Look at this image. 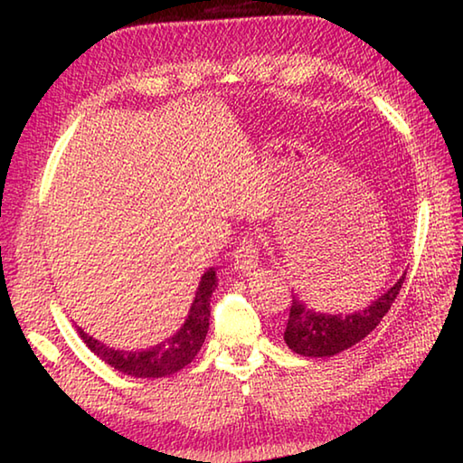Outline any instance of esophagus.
<instances>
[{
    "instance_id": "esophagus-1",
    "label": "esophagus",
    "mask_w": 463,
    "mask_h": 463,
    "mask_svg": "<svg viewBox=\"0 0 463 463\" xmlns=\"http://www.w3.org/2000/svg\"><path fill=\"white\" fill-rule=\"evenodd\" d=\"M234 260V269L237 271H250L257 268L260 263V245L253 239H245L237 247L232 255Z\"/></svg>"
}]
</instances>
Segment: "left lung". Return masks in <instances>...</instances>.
Instances as JSON below:
<instances>
[{
    "label": "left lung",
    "mask_w": 463,
    "mask_h": 463,
    "mask_svg": "<svg viewBox=\"0 0 463 463\" xmlns=\"http://www.w3.org/2000/svg\"><path fill=\"white\" fill-rule=\"evenodd\" d=\"M404 276L392 286L386 294L375 298L367 307L347 315H325L310 308L307 302L292 294V307L284 331V341L294 354L302 357H331L354 347L365 339L380 320L386 317L392 302L404 284Z\"/></svg>",
    "instance_id": "left-lung-1"
}]
</instances>
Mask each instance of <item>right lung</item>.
Returning <instances> with one entry per match:
<instances>
[{"mask_svg": "<svg viewBox=\"0 0 463 463\" xmlns=\"http://www.w3.org/2000/svg\"><path fill=\"white\" fill-rule=\"evenodd\" d=\"M216 281V271L214 268H210L202 276L198 292H195L192 308L187 312L182 328L174 336L155 345V347L143 351H120L106 347L104 343L93 339L80 326H77V333L93 354L101 362L112 365L114 370L135 375V378H165V375L175 373L187 364H192L194 357L198 355L210 326V298H213Z\"/></svg>", "mask_w": 463, "mask_h": 463, "instance_id": "obj_1", "label": "right lung"}]
</instances>
